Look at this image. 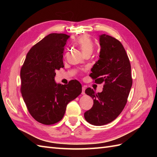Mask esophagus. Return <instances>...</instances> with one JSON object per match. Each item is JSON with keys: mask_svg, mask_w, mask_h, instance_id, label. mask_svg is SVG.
<instances>
[{"mask_svg": "<svg viewBox=\"0 0 157 157\" xmlns=\"http://www.w3.org/2000/svg\"><path fill=\"white\" fill-rule=\"evenodd\" d=\"M82 94H85V90H86V88H85V87H82Z\"/></svg>", "mask_w": 157, "mask_h": 157, "instance_id": "esophagus-1", "label": "esophagus"}]
</instances>
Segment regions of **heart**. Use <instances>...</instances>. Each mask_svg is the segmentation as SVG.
Listing matches in <instances>:
<instances>
[{"instance_id":"b5f03b06","label":"heart","mask_w":157,"mask_h":157,"mask_svg":"<svg viewBox=\"0 0 157 157\" xmlns=\"http://www.w3.org/2000/svg\"><path fill=\"white\" fill-rule=\"evenodd\" d=\"M75 44L79 46L84 55L87 54H92L93 50H94V44H93L91 38L88 35L79 36L77 39Z\"/></svg>"}]
</instances>
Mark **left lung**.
Segmentation results:
<instances>
[{
	"mask_svg": "<svg viewBox=\"0 0 157 157\" xmlns=\"http://www.w3.org/2000/svg\"><path fill=\"white\" fill-rule=\"evenodd\" d=\"M99 60L92 68L90 77L96 84L104 83L102 92L88 88L87 94L94 100L84 118L94 125L111 123L124 109L132 86L131 65L125 50L118 40L106 34L100 36Z\"/></svg>",
	"mask_w": 157,
	"mask_h": 157,
	"instance_id": "obj_1",
	"label": "left lung"
}]
</instances>
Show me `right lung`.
<instances>
[{"label": "right lung", "mask_w": 157, "mask_h": 157, "mask_svg": "<svg viewBox=\"0 0 157 157\" xmlns=\"http://www.w3.org/2000/svg\"><path fill=\"white\" fill-rule=\"evenodd\" d=\"M69 36L52 33L33 46L21 67V92L36 121L52 125L61 121L68 103L81 94L82 85L73 79L56 84V70L63 67V51Z\"/></svg>", "instance_id": "obj_1"}]
</instances>
